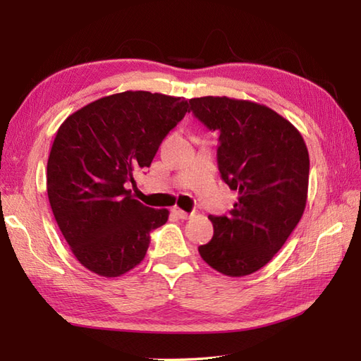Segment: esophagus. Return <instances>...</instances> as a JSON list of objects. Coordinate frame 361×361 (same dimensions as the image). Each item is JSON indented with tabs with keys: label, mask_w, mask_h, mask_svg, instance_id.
<instances>
[{
	"label": "esophagus",
	"mask_w": 361,
	"mask_h": 361,
	"mask_svg": "<svg viewBox=\"0 0 361 361\" xmlns=\"http://www.w3.org/2000/svg\"><path fill=\"white\" fill-rule=\"evenodd\" d=\"M172 214L175 217H178V219H181V220H188L189 217H192V214H189V212H186V211H183V209H180V208H175L172 209Z\"/></svg>",
	"instance_id": "esophagus-1"
}]
</instances>
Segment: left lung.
Returning a JSON list of instances; mask_svg holds the SVG:
<instances>
[{"mask_svg": "<svg viewBox=\"0 0 361 361\" xmlns=\"http://www.w3.org/2000/svg\"><path fill=\"white\" fill-rule=\"evenodd\" d=\"M189 110L220 133L219 171L239 200L229 216H209L211 242L202 259L240 278L274 257L301 220L309 190V152L299 130L267 105L226 96L189 101Z\"/></svg>", "mask_w": 361, "mask_h": 361, "instance_id": "1", "label": "left lung"}]
</instances>
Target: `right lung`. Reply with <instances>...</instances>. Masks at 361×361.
<instances>
[{
	"label": "right lung",
	"mask_w": 361,
	"mask_h": 361,
	"mask_svg": "<svg viewBox=\"0 0 361 361\" xmlns=\"http://www.w3.org/2000/svg\"><path fill=\"white\" fill-rule=\"evenodd\" d=\"M185 97L124 91L70 114L54 137L46 190L54 217L79 262L118 278L145 257L167 209L144 206L127 189L149 167L166 135L185 118Z\"/></svg>",
	"instance_id": "1"
}]
</instances>
